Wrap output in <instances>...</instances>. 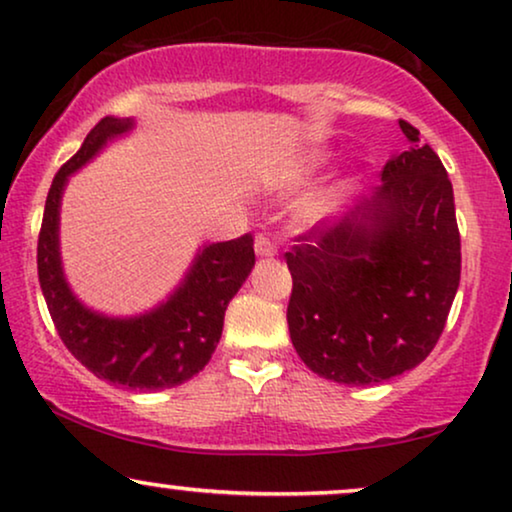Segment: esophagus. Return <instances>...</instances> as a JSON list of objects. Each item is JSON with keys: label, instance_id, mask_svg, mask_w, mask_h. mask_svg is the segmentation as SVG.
I'll list each match as a JSON object with an SVG mask.
<instances>
[{"label": "esophagus", "instance_id": "1", "mask_svg": "<svg viewBox=\"0 0 512 512\" xmlns=\"http://www.w3.org/2000/svg\"><path fill=\"white\" fill-rule=\"evenodd\" d=\"M255 253L257 257H273L276 255V243H273L266 234L255 236Z\"/></svg>", "mask_w": 512, "mask_h": 512}]
</instances>
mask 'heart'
Returning <instances> with one entry per match:
<instances>
[{
	"instance_id": "heart-1",
	"label": "heart",
	"mask_w": 512,
	"mask_h": 512,
	"mask_svg": "<svg viewBox=\"0 0 512 512\" xmlns=\"http://www.w3.org/2000/svg\"><path fill=\"white\" fill-rule=\"evenodd\" d=\"M331 157H334V153L327 148H315V150H308V153L304 155V160H301L299 164V171L301 174H315V171L325 169L327 164L331 162Z\"/></svg>"
}]
</instances>
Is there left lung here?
<instances>
[{"label": "left lung", "mask_w": 512, "mask_h": 512, "mask_svg": "<svg viewBox=\"0 0 512 512\" xmlns=\"http://www.w3.org/2000/svg\"><path fill=\"white\" fill-rule=\"evenodd\" d=\"M399 127L410 148L387 160L383 183L285 253L294 350L313 373L341 385H376L424 362L459 287L448 171L413 125Z\"/></svg>", "instance_id": "8db88e82"}]
</instances>
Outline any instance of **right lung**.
<instances>
[{
	"label": "right lung",
	"mask_w": 512,
	"mask_h": 512,
	"mask_svg": "<svg viewBox=\"0 0 512 512\" xmlns=\"http://www.w3.org/2000/svg\"><path fill=\"white\" fill-rule=\"evenodd\" d=\"M134 129L132 118L106 115L57 171L43 211L37 266L43 299L71 355L97 378L139 392L169 390L204 369L218 348L225 311L255 266L253 236L206 243L162 304L132 318L92 311L71 292L60 255V206L69 176Z\"/></svg>",
	"instance_id": "right-lung-1"
}]
</instances>
